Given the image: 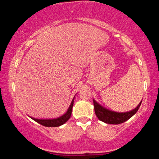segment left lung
<instances>
[{"mask_svg": "<svg viewBox=\"0 0 159 159\" xmlns=\"http://www.w3.org/2000/svg\"><path fill=\"white\" fill-rule=\"evenodd\" d=\"M141 102L135 108H134L132 111H127V112H116V111H113L105 108V107H103L102 105H101L96 100L93 99L94 110L96 116L99 120L107 124L117 125V124L124 123L126 120L130 119L132 116H134L139 109Z\"/></svg>", "mask_w": 159, "mask_h": 159, "instance_id": "left-lung-1", "label": "left lung"}]
</instances>
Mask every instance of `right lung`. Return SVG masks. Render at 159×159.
Wrapping results in <instances>:
<instances>
[{
    "instance_id": "obj_1",
    "label": "right lung",
    "mask_w": 159,
    "mask_h": 159,
    "mask_svg": "<svg viewBox=\"0 0 159 159\" xmlns=\"http://www.w3.org/2000/svg\"><path fill=\"white\" fill-rule=\"evenodd\" d=\"M75 96L73 99H72V102L70 104V105H69L68 110L66 111V112L63 115H62V116H59V117L53 118V119H36V118L32 117V116H30V117L32 120H34V121H36V123L41 124V125L46 127H57L60 126V125H63L66 122L68 121L69 118H70L71 114H72V107H73Z\"/></svg>"
}]
</instances>
